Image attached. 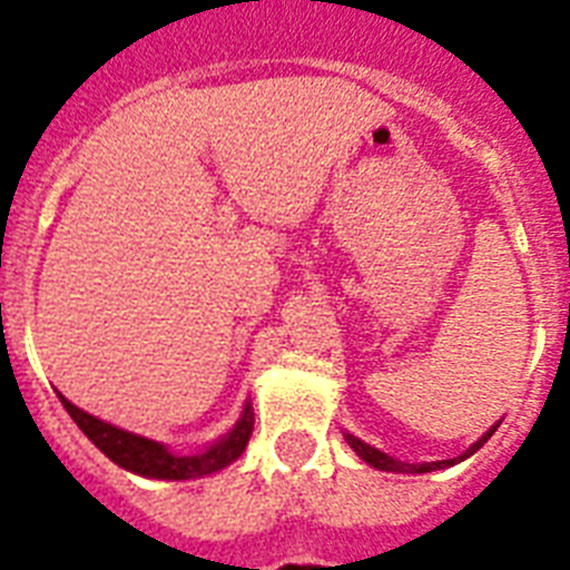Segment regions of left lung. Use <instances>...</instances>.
I'll list each match as a JSON object with an SVG mask.
<instances>
[{"mask_svg":"<svg viewBox=\"0 0 570 570\" xmlns=\"http://www.w3.org/2000/svg\"><path fill=\"white\" fill-rule=\"evenodd\" d=\"M494 432H497V425H494V429H491V432L482 434V438H479V441L473 443V446H470L468 452H464V455H459V459L429 461V464H405V461L390 459L387 452L375 450V446H366L364 441H357L355 434H346V441L352 443V450H355L357 455H361V459L366 461V464H373V468H379V470H393V473H429V470H438V468H452L455 461H461V459H468V455H473V452H476L479 446H482V443H485L488 438H491V434H494Z\"/></svg>","mask_w":570,"mask_h":570,"instance_id":"obj_1","label":"left lung"}]
</instances>
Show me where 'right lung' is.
<instances>
[{"mask_svg": "<svg viewBox=\"0 0 570 570\" xmlns=\"http://www.w3.org/2000/svg\"><path fill=\"white\" fill-rule=\"evenodd\" d=\"M61 405L67 407V414L73 416V423L88 434V441L97 446L100 452H106L118 468L132 470L138 476H150V479H195L206 476V473H215V470L227 468L230 461H236L242 455V450L248 446V438L254 432V411L250 405H245V414L236 423L224 441H218L215 446H209L200 455H171L165 450L163 443L147 441L141 434L124 432L118 425H109L97 420V416L85 414L73 402H67L65 396Z\"/></svg>", "mask_w": 570, "mask_h": 570, "instance_id": "1", "label": "right lung"}]
</instances>
